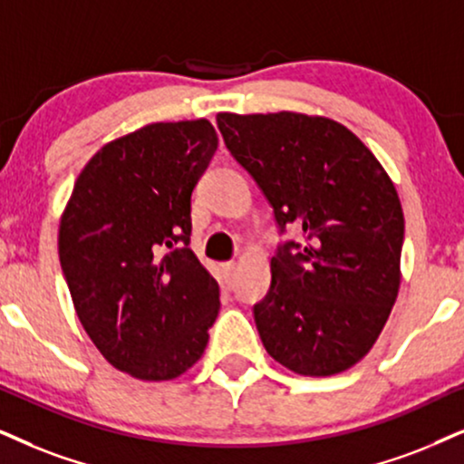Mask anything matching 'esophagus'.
<instances>
[{"label": "esophagus", "mask_w": 464, "mask_h": 464, "mask_svg": "<svg viewBox=\"0 0 464 464\" xmlns=\"http://www.w3.org/2000/svg\"><path fill=\"white\" fill-rule=\"evenodd\" d=\"M236 269H237V263H233V261L222 263V272L227 274V280H228V283H231L233 276H236Z\"/></svg>", "instance_id": "1"}]
</instances>
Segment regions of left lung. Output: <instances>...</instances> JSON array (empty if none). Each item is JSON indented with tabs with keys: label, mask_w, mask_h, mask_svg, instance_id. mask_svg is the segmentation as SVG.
I'll use <instances>...</instances> for the list:
<instances>
[{
	"label": "left lung",
	"mask_w": 464,
	"mask_h": 464,
	"mask_svg": "<svg viewBox=\"0 0 464 464\" xmlns=\"http://www.w3.org/2000/svg\"><path fill=\"white\" fill-rule=\"evenodd\" d=\"M216 120L280 228L293 222L304 233L269 263L272 286L255 306L263 347L304 377L349 371L377 343L401 289L404 216L394 181L330 117L278 111Z\"/></svg>",
	"instance_id": "1"
}]
</instances>
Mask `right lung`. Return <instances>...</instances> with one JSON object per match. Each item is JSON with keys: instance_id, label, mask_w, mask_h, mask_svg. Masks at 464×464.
<instances>
[{"instance_id": "add662e5", "label": "right lung", "mask_w": 464, "mask_h": 464, "mask_svg": "<svg viewBox=\"0 0 464 464\" xmlns=\"http://www.w3.org/2000/svg\"><path fill=\"white\" fill-rule=\"evenodd\" d=\"M216 148L205 117L128 132L90 158L62 212L57 246L76 316L134 379L179 377L208 347L220 295L188 248L190 195Z\"/></svg>"}]
</instances>
